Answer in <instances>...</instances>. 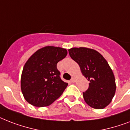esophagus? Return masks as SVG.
Masks as SVG:
<instances>
[{"label":"esophagus","instance_id":"34e87169","mask_svg":"<svg viewBox=\"0 0 130 130\" xmlns=\"http://www.w3.org/2000/svg\"><path fill=\"white\" fill-rule=\"evenodd\" d=\"M70 81H71V83H74L76 81V78L74 77H72L70 80Z\"/></svg>","mask_w":130,"mask_h":130}]
</instances>
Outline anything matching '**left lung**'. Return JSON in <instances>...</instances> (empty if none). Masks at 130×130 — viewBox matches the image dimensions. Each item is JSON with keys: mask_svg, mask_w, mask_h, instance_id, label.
<instances>
[{"mask_svg": "<svg viewBox=\"0 0 130 130\" xmlns=\"http://www.w3.org/2000/svg\"><path fill=\"white\" fill-rule=\"evenodd\" d=\"M71 58L77 62L83 75L89 81L83 93L87 105L101 109L111 102L116 90L113 72L104 57L93 49L72 47L68 50Z\"/></svg>", "mask_w": 130, "mask_h": 130, "instance_id": "8db88e82", "label": "left lung"}]
</instances>
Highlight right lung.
<instances>
[{
  "mask_svg": "<svg viewBox=\"0 0 130 130\" xmlns=\"http://www.w3.org/2000/svg\"><path fill=\"white\" fill-rule=\"evenodd\" d=\"M67 54L66 49L45 46L28 59L21 74V88L29 103L38 107H46L62 95L68 83L60 78L56 66Z\"/></svg>",
  "mask_w": 130,
  "mask_h": 130,
  "instance_id": "right-lung-1",
  "label": "right lung"
}]
</instances>
